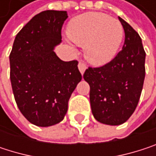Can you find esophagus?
<instances>
[{
	"mask_svg": "<svg viewBox=\"0 0 156 156\" xmlns=\"http://www.w3.org/2000/svg\"><path fill=\"white\" fill-rule=\"evenodd\" d=\"M78 67L79 71H80V73L83 75V74H84V72H85V70L87 69V64H86L84 61H79Z\"/></svg>",
	"mask_w": 156,
	"mask_h": 156,
	"instance_id": "esophagus-1",
	"label": "esophagus"
}]
</instances>
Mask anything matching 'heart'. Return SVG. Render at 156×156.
<instances>
[{
  "label": "heart",
  "mask_w": 156,
  "mask_h": 156,
  "mask_svg": "<svg viewBox=\"0 0 156 156\" xmlns=\"http://www.w3.org/2000/svg\"><path fill=\"white\" fill-rule=\"evenodd\" d=\"M67 33L73 42L85 48L88 62L102 66L116 54L124 30L116 19L100 12H87L69 21Z\"/></svg>",
  "instance_id": "obj_1"
}]
</instances>
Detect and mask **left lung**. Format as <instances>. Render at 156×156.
Wrapping results in <instances>:
<instances>
[{
    "instance_id": "left-lung-1",
    "label": "left lung",
    "mask_w": 156,
    "mask_h": 156,
    "mask_svg": "<svg viewBox=\"0 0 156 156\" xmlns=\"http://www.w3.org/2000/svg\"><path fill=\"white\" fill-rule=\"evenodd\" d=\"M124 30L122 50L102 67L86 69L83 78L89 84V99L94 117L100 123L118 126L136 110L145 77V51L139 34L118 17Z\"/></svg>"
}]
</instances>
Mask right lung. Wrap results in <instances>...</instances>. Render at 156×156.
<instances>
[{"mask_svg": "<svg viewBox=\"0 0 156 156\" xmlns=\"http://www.w3.org/2000/svg\"><path fill=\"white\" fill-rule=\"evenodd\" d=\"M65 11H44L16 35L10 54L12 92L24 117L38 126L63 120L82 76L78 60L63 61L54 52L61 42Z\"/></svg>", "mask_w": 156, "mask_h": 156, "instance_id": "right-lung-1", "label": "right lung"}]
</instances>
